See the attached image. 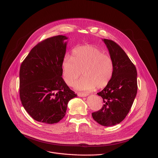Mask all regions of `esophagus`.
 <instances>
[{
  "label": "esophagus",
  "mask_w": 158,
  "mask_h": 158,
  "mask_svg": "<svg viewBox=\"0 0 158 158\" xmlns=\"http://www.w3.org/2000/svg\"><path fill=\"white\" fill-rule=\"evenodd\" d=\"M77 95H78L79 97H84L88 96V94H83V93H77Z\"/></svg>",
  "instance_id": "34e87169"
}]
</instances>
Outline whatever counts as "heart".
I'll list each match as a JSON object with an SVG mask.
<instances>
[{
  "instance_id": "heart-1",
  "label": "heart",
  "mask_w": 158,
  "mask_h": 158,
  "mask_svg": "<svg viewBox=\"0 0 158 158\" xmlns=\"http://www.w3.org/2000/svg\"><path fill=\"white\" fill-rule=\"evenodd\" d=\"M62 73L65 82L82 92H92L95 87L102 88L110 81L114 70L112 57L104 54L100 48L93 45L80 46L73 48L72 56H64L62 61Z\"/></svg>"
}]
</instances>
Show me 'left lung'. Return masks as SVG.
I'll return each instance as SVG.
<instances>
[{
  "label": "left lung",
  "instance_id": "left-lung-1",
  "mask_svg": "<svg viewBox=\"0 0 158 158\" xmlns=\"http://www.w3.org/2000/svg\"><path fill=\"white\" fill-rule=\"evenodd\" d=\"M102 41L114 63L113 76L98 95L103 99L102 108L92 113L93 118L103 126L120 123L127 115L137 94V71L123 50L114 41Z\"/></svg>",
  "mask_w": 158,
  "mask_h": 158
}]
</instances>
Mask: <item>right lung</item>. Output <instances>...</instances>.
<instances>
[{
    "mask_svg": "<svg viewBox=\"0 0 158 158\" xmlns=\"http://www.w3.org/2000/svg\"><path fill=\"white\" fill-rule=\"evenodd\" d=\"M67 39L58 35L42 41L31 49L21 64L20 101L28 114L38 122H60L69 102L77 96L62 78Z\"/></svg>",
    "mask_w": 158,
    "mask_h": 158,
    "instance_id": "1",
    "label": "right lung"
}]
</instances>
